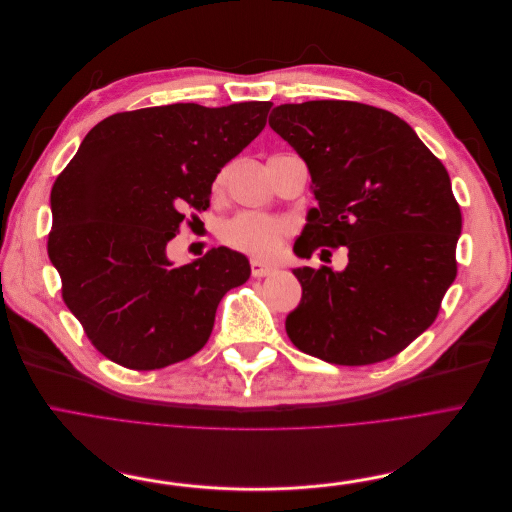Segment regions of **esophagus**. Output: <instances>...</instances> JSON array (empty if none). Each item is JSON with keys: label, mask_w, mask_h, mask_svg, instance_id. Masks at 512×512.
Wrapping results in <instances>:
<instances>
[{"label": "esophagus", "mask_w": 512, "mask_h": 512, "mask_svg": "<svg viewBox=\"0 0 512 512\" xmlns=\"http://www.w3.org/2000/svg\"><path fill=\"white\" fill-rule=\"evenodd\" d=\"M250 266H252V275L254 277H266V275H271L275 271L271 264H264V262H260L256 258L250 262Z\"/></svg>", "instance_id": "1"}]
</instances>
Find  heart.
Here are the masks:
<instances>
[{"label":"heart","mask_w":512,"mask_h":512,"mask_svg":"<svg viewBox=\"0 0 512 512\" xmlns=\"http://www.w3.org/2000/svg\"><path fill=\"white\" fill-rule=\"evenodd\" d=\"M291 223L281 216L243 212L225 225L223 237L231 248L246 252L258 260H271L281 252Z\"/></svg>","instance_id":"1"}]
</instances>
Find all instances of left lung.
<instances>
[{
	"mask_svg": "<svg viewBox=\"0 0 512 512\" xmlns=\"http://www.w3.org/2000/svg\"><path fill=\"white\" fill-rule=\"evenodd\" d=\"M269 125L306 162L319 202L296 256L348 248L344 271L294 269L302 300L285 319L289 339L348 367L396 356L435 321L456 279L462 216L448 170L415 129L375 106L281 104Z\"/></svg>",
	"mask_w": 512,
	"mask_h": 512,
	"instance_id": "obj_1",
	"label": "left lung"
}]
</instances>
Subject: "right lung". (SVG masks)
<instances>
[{
    "label": "right lung",
    "mask_w": 512,
    "mask_h": 512,
    "mask_svg": "<svg viewBox=\"0 0 512 512\" xmlns=\"http://www.w3.org/2000/svg\"><path fill=\"white\" fill-rule=\"evenodd\" d=\"M271 102L170 104L97 123L52 187L47 254L91 344L133 371L204 348L218 302L250 279L225 246L175 266L185 210H206L216 175L266 125Z\"/></svg>",
    "instance_id": "obj_1"
}]
</instances>
